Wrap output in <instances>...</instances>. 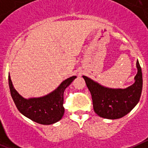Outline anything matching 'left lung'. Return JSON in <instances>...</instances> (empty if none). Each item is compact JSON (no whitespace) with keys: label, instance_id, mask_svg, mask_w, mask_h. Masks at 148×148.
<instances>
[{"label":"left lung","instance_id":"8db88e82","mask_svg":"<svg viewBox=\"0 0 148 148\" xmlns=\"http://www.w3.org/2000/svg\"><path fill=\"white\" fill-rule=\"evenodd\" d=\"M136 66L138 73L135 83L126 89L107 88L84 75L92 95L94 111L100 117L109 119L121 118L136 105L140 99L143 83L142 69L138 61Z\"/></svg>","mask_w":148,"mask_h":148}]
</instances>
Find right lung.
<instances>
[{
  "label": "right lung",
  "mask_w": 148,
  "mask_h": 148,
  "mask_svg": "<svg viewBox=\"0 0 148 148\" xmlns=\"http://www.w3.org/2000/svg\"><path fill=\"white\" fill-rule=\"evenodd\" d=\"M76 76H72L61 84L53 92L40 98L26 99L13 87L9 75V85L12 98L21 113L40 125H52L61 119L64 113V92Z\"/></svg>",
  "instance_id": "1"
}]
</instances>
